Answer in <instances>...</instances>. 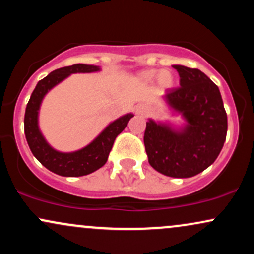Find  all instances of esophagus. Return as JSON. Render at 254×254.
Returning a JSON list of instances; mask_svg holds the SVG:
<instances>
[{
	"label": "esophagus",
	"mask_w": 254,
	"mask_h": 254,
	"mask_svg": "<svg viewBox=\"0 0 254 254\" xmlns=\"http://www.w3.org/2000/svg\"><path fill=\"white\" fill-rule=\"evenodd\" d=\"M139 112H142V111H139Z\"/></svg>",
	"instance_id": "esophagus-1"
}]
</instances>
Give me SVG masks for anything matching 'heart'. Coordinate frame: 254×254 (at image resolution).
<instances>
[{"label":"heart","instance_id":"b5f03b06","mask_svg":"<svg viewBox=\"0 0 254 254\" xmlns=\"http://www.w3.org/2000/svg\"><path fill=\"white\" fill-rule=\"evenodd\" d=\"M141 78L145 82H154L157 81L159 86L162 89H170L176 84V78L173 74L168 70H155V69H149L141 72Z\"/></svg>","mask_w":254,"mask_h":254}]
</instances>
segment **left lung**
Here are the masks:
<instances>
[{"instance_id": "left-lung-1", "label": "left lung", "mask_w": 254, "mask_h": 254, "mask_svg": "<svg viewBox=\"0 0 254 254\" xmlns=\"http://www.w3.org/2000/svg\"><path fill=\"white\" fill-rule=\"evenodd\" d=\"M180 87L164 99L183 116L186 125L176 131L170 125L149 119L144 131L148 161L167 177L190 178L214 164L227 136V113L218 87L204 72L173 65Z\"/></svg>"}]
</instances>
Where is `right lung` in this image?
<instances>
[{
    "mask_svg": "<svg viewBox=\"0 0 254 254\" xmlns=\"http://www.w3.org/2000/svg\"><path fill=\"white\" fill-rule=\"evenodd\" d=\"M100 68L97 65L88 64H74L70 66H64L54 70L43 80L37 83L32 93L25 112V136L28 147L38 161L49 171L54 172L62 177H81L93 173L106 164L107 157L115 139L125 129L132 113H127L123 117L116 119L103 132L99 135L92 143L87 147L72 153H61L55 150L45 141L39 127H38V113L43 98L51 88H54L64 78L75 72H94Z\"/></svg>",
    "mask_w": 254,
    "mask_h": 254,
    "instance_id": "right-lung-1",
    "label": "right lung"
}]
</instances>
